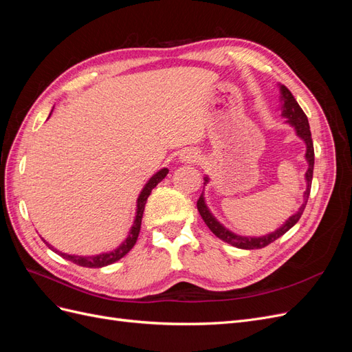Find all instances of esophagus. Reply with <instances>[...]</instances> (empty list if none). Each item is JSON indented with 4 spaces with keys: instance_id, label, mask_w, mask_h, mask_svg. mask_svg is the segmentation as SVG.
I'll return each mask as SVG.
<instances>
[{
    "instance_id": "34e87169",
    "label": "esophagus",
    "mask_w": 352,
    "mask_h": 352,
    "mask_svg": "<svg viewBox=\"0 0 352 352\" xmlns=\"http://www.w3.org/2000/svg\"><path fill=\"white\" fill-rule=\"evenodd\" d=\"M182 160L184 162H197L198 160V155H197V153H184V155H182Z\"/></svg>"
}]
</instances>
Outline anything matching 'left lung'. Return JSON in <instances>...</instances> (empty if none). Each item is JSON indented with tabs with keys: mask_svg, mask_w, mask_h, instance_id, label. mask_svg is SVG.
<instances>
[{
	"mask_svg": "<svg viewBox=\"0 0 352 352\" xmlns=\"http://www.w3.org/2000/svg\"><path fill=\"white\" fill-rule=\"evenodd\" d=\"M280 94H282V101H283L282 116L286 117V119H287L286 122L287 123L292 124L295 127L296 135L300 136L301 140H304V142L307 145L305 158H307V162H308V170H307V173H305V180H307V190H305V194H304V199L305 201H304V204L300 207V210H298L296 214H294V216H291L289 219H287L285 225L282 228H279L278 230H274V232L269 233V235L260 236V238H247V236L235 235V233H232L226 228H223L220 223L214 219V216L211 214L210 210L207 208L204 197H202V194H201L199 199L197 201V207H198V211H199L202 220L206 221V225L210 228V230L214 233L217 238H220L221 241H225V242L233 245V247H236V248L258 250V248H263V247H267L269 243H272L273 241H276L278 238H280L282 235H285V233L289 230L298 220L301 219L302 212H304V208L307 206L308 195H310L311 180H313V168H314V146H313V140H311L310 124H308V119H307L305 113L302 111V109L300 107V104L296 102V100L294 98V95L291 94L289 89L285 87V85H280ZM204 180H206V184L208 182L207 177Z\"/></svg>",
	"mask_w": 352,
	"mask_h": 352,
	"instance_id": "1",
	"label": "left lung"
}]
</instances>
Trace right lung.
<instances>
[{"mask_svg": "<svg viewBox=\"0 0 352 352\" xmlns=\"http://www.w3.org/2000/svg\"><path fill=\"white\" fill-rule=\"evenodd\" d=\"M168 170L167 168H162L160 172H157L150 180H148V184L144 186L142 192L140 194V197H138V206H136V217H135V221H133V226L129 232V236H127L124 239V242L120 245L119 248H116L110 252H104V254H100V255H92V257H82V255H69V254H65V252H60L57 251L52 245H50L48 242H45L48 247L56 251L57 254H60L63 258H66L74 264L78 265H82V267H91V269H98V267H104V265H109V264H113L116 261H119L122 257H124V255L129 252L133 245L136 243V239H138V235H140V230H141V221H142V214H144V208H145V204H146V199L148 197H150L151 190L162 182V180L167 176Z\"/></svg>", "mask_w": 352, "mask_h": 352, "instance_id": "obj_1", "label": "right lung"}]
</instances>
